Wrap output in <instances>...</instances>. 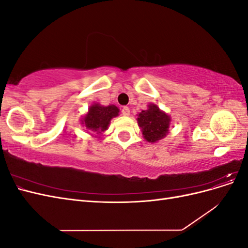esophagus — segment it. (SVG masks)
Masks as SVG:
<instances>
[{
    "mask_svg": "<svg viewBox=\"0 0 248 248\" xmlns=\"http://www.w3.org/2000/svg\"><path fill=\"white\" fill-rule=\"evenodd\" d=\"M121 111H122V115L123 116H129L130 115V109L127 108V107H124Z\"/></svg>",
    "mask_w": 248,
    "mask_h": 248,
    "instance_id": "34e87169",
    "label": "esophagus"
}]
</instances>
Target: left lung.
Returning <instances> with one entry per match:
<instances>
[{"instance_id":"8db88e82","label":"left lung","mask_w":248,"mask_h":248,"mask_svg":"<svg viewBox=\"0 0 248 248\" xmlns=\"http://www.w3.org/2000/svg\"><path fill=\"white\" fill-rule=\"evenodd\" d=\"M148 107V109L141 110L139 115L138 122L144 138L150 142H155L167 136L170 119L155 104Z\"/></svg>"}]
</instances>
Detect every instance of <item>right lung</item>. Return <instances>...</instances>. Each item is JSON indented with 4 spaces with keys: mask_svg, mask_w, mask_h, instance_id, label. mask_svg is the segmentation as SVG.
I'll return each mask as SVG.
<instances>
[{
    "mask_svg": "<svg viewBox=\"0 0 248 248\" xmlns=\"http://www.w3.org/2000/svg\"><path fill=\"white\" fill-rule=\"evenodd\" d=\"M119 115V108L115 106L102 107L93 104L89 108V112L84 118V122L88 129L101 133L108 129L110 120Z\"/></svg>",
    "mask_w": 248,
    "mask_h": 248,
    "instance_id": "1",
    "label": "right lung"
}]
</instances>
